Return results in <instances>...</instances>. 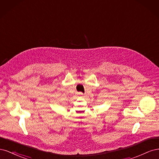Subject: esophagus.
Returning <instances> with one entry per match:
<instances>
[{
	"mask_svg": "<svg viewBox=\"0 0 159 159\" xmlns=\"http://www.w3.org/2000/svg\"><path fill=\"white\" fill-rule=\"evenodd\" d=\"M77 95H84V93L82 92H78V93H77Z\"/></svg>",
	"mask_w": 159,
	"mask_h": 159,
	"instance_id": "1",
	"label": "esophagus"
}]
</instances>
